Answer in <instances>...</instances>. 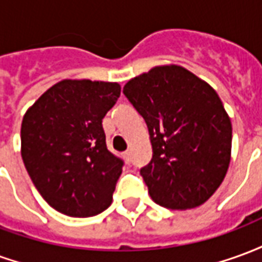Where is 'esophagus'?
<instances>
[{
	"label": "esophagus",
	"mask_w": 262,
	"mask_h": 262,
	"mask_svg": "<svg viewBox=\"0 0 262 262\" xmlns=\"http://www.w3.org/2000/svg\"><path fill=\"white\" fill-rule=\"evenodd\" d=\"M123 159L126 160V163H130V151H125L123 153Z\"/></svg>",
	"instance_id": "obj_1"
}]
</instances>
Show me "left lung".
Here are the masks:
<instances>
[{
  "instance_id": "1",
  "label": "left lung",
  "mask_w": 262,
  "mask_h": 262,
  "mask_svg": "<svg viewBox=\"0 0 262 262\" xmlns=\"http://www.w3.org/2000/svg\"><path fill=\"white\" fill-rule=\"evenodd\" d=\"M142 115L153 159L140 170L154 202L172 210L202 205L231 159V122L217 92L181 66H157L126 82Z\"/></svg>"
}]
</instances>
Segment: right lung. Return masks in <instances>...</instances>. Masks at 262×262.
Listing matches in <instances>:
<instances>
[{
    "label": "right lung",
    "mask_w": 262,
    "mask_h": 262,
    "mask_svg": "<svg viewBox=\"0 0 262 262\" xmlns=\"http://www.w3.org/2000/svg\"><path fill=\"white\" fill-rule=\"evenodd\" d=\"M120 95L118 82L61 80L26 111L20 154L43 199L71 217L112 203L123 161L106 148L102 119Z\"/></svg>",
    "instance_id": "right-lung-1"
}]
</instances>
